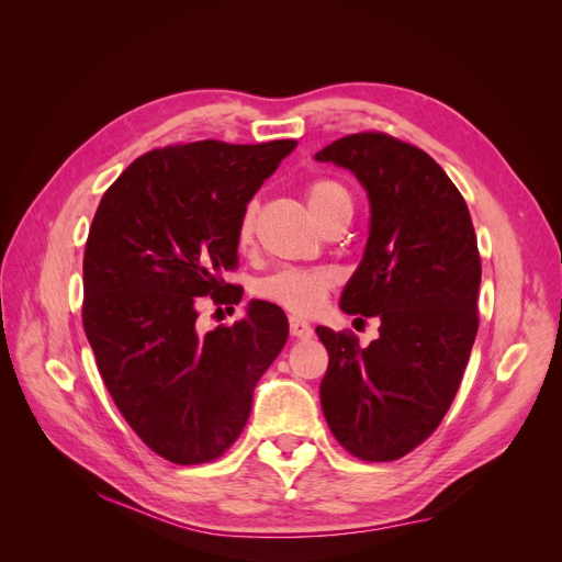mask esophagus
Returning <instances> with one entry per match:
<instances>
[{
  "instance_id": "34e87169",
  "label": "esophagus",
  "mask_w": 562,
  "mask_h": 562,
  "mask_svg": "<svg viewBox=\"0 0 562 562\" xmlns=\"http://www.w3.org/2000/svg\"><path fill=\"white\" fill-rule=\"evenodd\" d=\"M291 335L295 339H310L314 335V330L307 321H302L300 316H291Z\"/></svg>"
}]
</instances>
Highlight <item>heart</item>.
Instances as JSON below:
<instances>
[{
	"label": "heart",
	"instance_id": "obj_1",
	"mask_svg": "<svg viewBox=\"0 0 562 562\" xmlns=\"http://www.w3.org/2000/svg\"><path fill=\"white\" fill-rule=\"evenodd\" d=\"M307 196V206L316 217L321 211L337 201H349L347 190L339 182L330 178H318L307 184L304 190ZM255 234V203H248L239 217V227H236V241L241 246L252 241ZM333 285V274L328 269L318 267H283L271 271L255 283V295L274 302L279 307L291 310L295 314H314L323 302H326L328 288Z\"/></svg>",
	"mask_w": 562,
	"mask_h": 562
}]
</instances>
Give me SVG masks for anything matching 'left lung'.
<instances>
[{
    "mask_svg": "<svg viewBox=\"0 0 562 562\" xmlns=\"http://www.w3.org/2000/svg\"><path fill=\"white\" fill-rule=\"evenodd\" d=\"M316 161L349 168L366 187L370 236L339 307L380 318L368 347L316 328L328 349L321 407L347 452L391 462L436 431L462 382L479 333V244L464 196L419 147L366 131Z\"/></svg>",
    "mask_w": 562,
    "mask_h": 562,
    "instance_id": "8db88e82",
    "label": "left lung"
}]
</instances>
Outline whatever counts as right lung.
<instances>
[{
    "instance_id": "obj_1",
    "label": "right lung",
    "mask_w": 562,
    "mask_h": 562,
    "mask_svg": "<svg viewBox=\"0 0 562 562\" xmlns=\"http://www.w3.org/2000/svg\"><path fill=\"white\" fill-rule=\"evenodd\" d=\"M295 140H199L151 149L100 199L83 250L81 321L114 405L173 464H203L244 431L252 389L281 353L288 318L252 300L234 326L196 328L199 302L239 304L225 283L236 227Z\"/></svg>"
}]
</instances>
